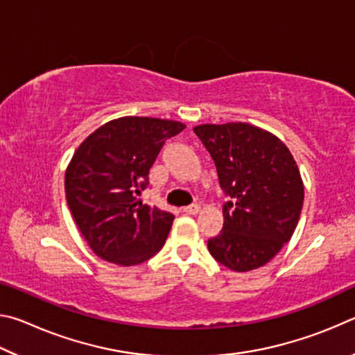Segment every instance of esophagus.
Instances as JSON below:
<instances>
[{
    "instance_id": "34e87169",
    "label": "esophagus",
    "mask_w": 355,
    "mask_h": 355,
    "mask_svg": "<svg viewBox=\"0 0 355 355\" xmlns=\"http://www.w3.org/2000/svg\"><path fill=\"white\" fill-rule=\"evenodd\" d=\"M199 211H200V205L199 203H192V205H189V207H186L184 208V213L186 214H199Z\"/></svg>"
}]
</instances>
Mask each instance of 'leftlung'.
<instances>
[{
	"instance_id": "8db88e82",
	"label": "left lung",
	"mask_w": 355,
	"mask_h": 355,
	"mask_svg": "<svg viewBox=\"0 0 355 355\" xmlns=\"http://www.w3.org/2000/svg\"><path fill=\"white\" fill-rule=\"evenodd\" d=\"M230 197L224 227L208 241L216 261L236 272L261 268L296 230L304 182L296 159L271 131L245 122L194 127Z\"/></svg>"
}]
</instances>
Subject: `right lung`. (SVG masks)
Masks as SVG:
<instances>
[{"label":"right lung","mask_w":355,"mask_h":355,"mask_svg":"<svg viewBox=\"0 0 355 355\" xmlns=\"http://www.w3.org/2000/svg\"><path fill=\"white\" fill-rule=\"evenodd\" d=\"M186 125L171 119L125 116L84 139L65 169V197L89 248L101 260L136 266L158 254L173 214L136 196L163 144Z\"/></svg>","instance_id":"add662e5"}]
</instances>
